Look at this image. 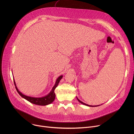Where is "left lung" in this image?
Returning <instances> with one entry per match:
<instances>
[{
    "instance_id": "obj_1",
    "label": "left lung",
    "mask_w": 134,
    "mask_h": 134,
    "mask_svg": "<svg viewBox=\"0 0 134 134\" xmlns=\"http://www.w3.org/2000/svg\"><path fill=\"white\" fill-rule=\"evenodd\" d=\"M76 98H77V100L79 101V102H80L81 103H82V104H84V105H85L88 106V107H98V106H100V105H102V104H101V105H88V104H86V103H85L83 102L82 101H81L80 100H79V98H78L77 97H76Z\"/></svg>"
}]
</instances>
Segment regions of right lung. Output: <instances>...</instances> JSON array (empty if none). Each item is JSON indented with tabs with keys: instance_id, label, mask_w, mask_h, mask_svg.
I'll use <instances>...</instances> for the list:
<instances>
[{
	"instance_id": "right-lung-1",
	"label": "right lung",
	"mask_w": 134,
	"mask_h": 134,
	"mask_svg": "<svg viewBox=\"0 0 134 134\" xmlns=\"http://www.w3.org/2000/svg\"><path fill=\"white\" fill-rule=\"evenodd\" d=\"M63 75H60V76H59V77L56 80L55 84L52 88V90H51V91L47 95H45V96L42 97H32L27 96V95L23 94L17 88L15 81L14 80V78H13V80H14V85L15 86L16 91H17L18 93L20 94L23 98H24V99L29 101L30 102H31L33 104H36V105H47L51 104L54 100L55 97L54 90H55V88L57 87V86H58L59 83L60 82V81L62 80V79L63 78Z\"/></svg>"
}]
</instances>
